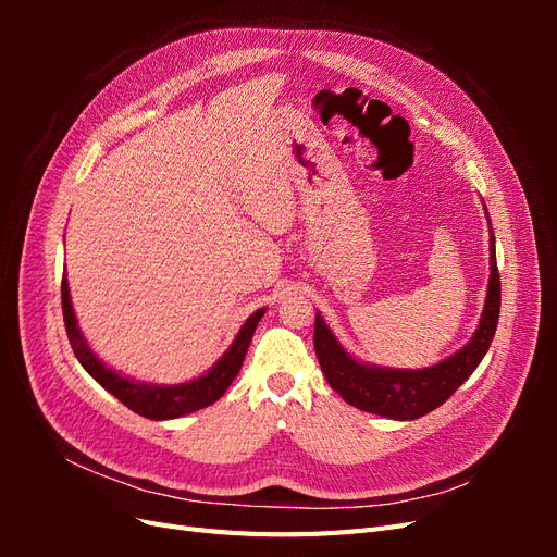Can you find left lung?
<instances>
[{
  "mask_svg": "<svg viewBox=\"0 0 557 557\" xmlns=\"http://www.w3.org/2000/svg\"><path fill=\"white\" fill-rule=\"evenodd\" d=\"M491 223V218H487ZM499 269L495 258V237L491 227V281H487L485 309L481 315L479 330L462 350L455 352L448 360L428 367V369H381L369 367L350 358L348 352L334 339V334L325 325V320L315 313L313 327V348L320 362V369L339 393L344 401L352 404L362 411L395 418L413 420L430 413L458 391V387L471 376L483 356L491 348V342L499 320Z\"/></svg>",
  "mask_w": 557,
  "mask_h": 557,
  "instance_id": "obj_1",
  "label": "left lung"
}]
</instances>
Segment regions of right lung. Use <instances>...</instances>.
Masks as SVG:
<instances>
[{"label": "right lung", "mask_w": 557, "mask_h": 557, "mask_svg": "<svg viewBox=\"0 0 557 557\" xmlns=\"http://www.w3.org/2000/svg\"><path fill=\"white\" fill-rule=\"evenodd\" d=\"M62 315H64L66 336H70V344L74 348L76 360L99 385L107 387L113 397L121 399L125 407L132 409L134 413H139L150 420H170V418H178V416L205 409L215 399H221V395L227 391L234 376L239 374V369L246 358V350L252 339V332H256L260 318L264 315V309L256 311L246 320L244 327L237 334V339L232 342L225 356L213 364V369H209L205 376H199L190 383H181V385L134 383L121 374L111 372L109 367L102 364V360H97V356L88 348L86 339H83V334L76 325V315H74L72 301H70V285H66V278H62Z\"/></svg>", "instance_id": "1"}]
</instances>
